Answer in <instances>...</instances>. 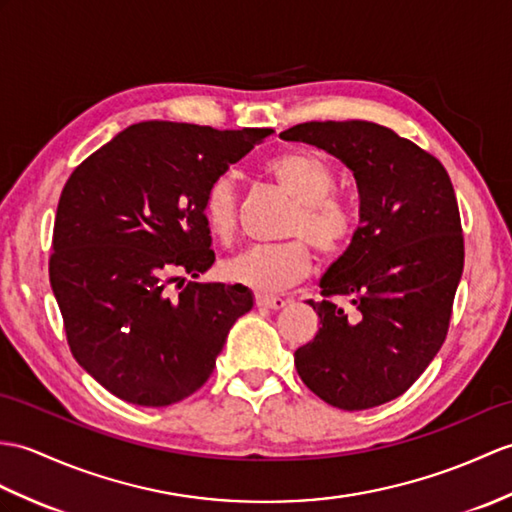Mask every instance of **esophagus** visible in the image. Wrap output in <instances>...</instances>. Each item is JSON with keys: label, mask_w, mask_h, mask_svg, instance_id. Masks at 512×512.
<instances>
[{"label": "esophagus", "mask_w": 512, "mask_h": 512, "mask_svg": "<svg viewBox=\"0 0 512 512\" xmlns=\"http://www.w3.org/2000/svg\"><path fill=\"white\" fill-rule=\"evenodd\" d=\"M255 303L259 307H270V310H281V307L288 305V299H281V296H272V294H257Z\"/></svg>", "instance_id": "esophagus-1"}]
</instances>
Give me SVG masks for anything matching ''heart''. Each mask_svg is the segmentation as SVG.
Returning a JSON list of instances; mask_svg holds the SVG:
<instances>
[{
    "label": "heart",
    "instance_id": "b5f03b06",
    "mask_svg": "<svg viewBox=\"0 0 512 512\" xmlns=\"http://www.w3.org/2000/svg\"><path fill=\"white\" fill-rule=\"evenodd\" d=\"M268 176L294 198L285 233L303 232L325 255L344 251L355 233V216L334 196V168L310 150H290L266 165ZM202 218L218 240H229L237 227V189L231 176H218L205 198ZM312 268V246L303 236L275 244H255L224 261V275L246 288L275 292L301 281Z\"/></svg>",
    "mask_w": 512,
    "mask_h": 512
}]
</instances>
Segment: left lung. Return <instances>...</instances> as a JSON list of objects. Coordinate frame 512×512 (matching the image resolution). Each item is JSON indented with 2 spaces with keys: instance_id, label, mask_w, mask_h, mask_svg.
<instances>
[{
  "instance_id": "left-lung-1",
  "label": "left lung",
  "mask_w": 512,
  "mask_h": 512,
  "mask_svg": "<svg viewBox=\"0 0 512 512\" xmlns=\"http://www.w3.org/2000/svg\"><path fill=\"white\" fill-rule=\"evenodd\" d=\"M279 137L334 154L360 194V227L320 279L325 299L310 301L320 329L294 351L296 373L334 408L382 406L447 336L465 266L454 185L430 152L373 122H305Z\"/></svg>"
}]
</instances>
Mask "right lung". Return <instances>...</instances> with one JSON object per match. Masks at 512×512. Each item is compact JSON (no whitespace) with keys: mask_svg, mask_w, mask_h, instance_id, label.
<instances>
[{"mask_svg":"<svg viewBox=\"0 0 512 512\" xmlns=\"http://www.w3.org/2000/svg\"><path fill=\"white\" fill-rule=\"evenodd\" d=\"M272 128L141 122L71 172L58 200L50 283L76 362L115 397L163 408L207 382L246 285H183L216 255L207 187ZM178 282V286L173 283Z\"/></svg>","mask_w":512,"mask_h":512,"instance_id":"1","label":"right lung"}]
</instances>
